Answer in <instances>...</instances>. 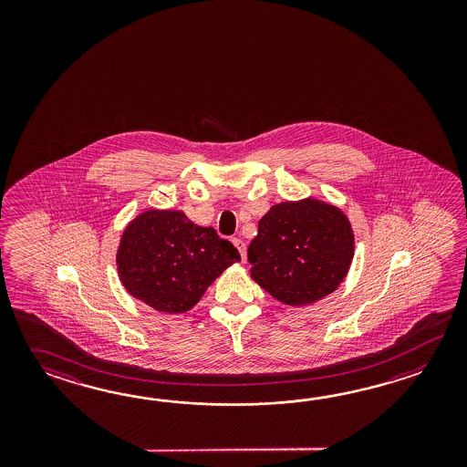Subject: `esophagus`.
Segmentation results:
<instances>
[{
    "mask_svg": "<svg viewBox=\"0 0 467 467\" xmlns=\"http://www.w3.org/2000/svg\"><path fill=\"white\" fill-rule=\"evenodd\" d=\"M232 242H234V245L237 247L238 254H240L242 260L245 262V255H247V245H245V242H244L242 238H234Z\"/></svg>",
    "mask_w": 467,
    "mask_h": 467,
    "instance_id": "obj_1",
    "label": "esophagus"
}]
</instances>
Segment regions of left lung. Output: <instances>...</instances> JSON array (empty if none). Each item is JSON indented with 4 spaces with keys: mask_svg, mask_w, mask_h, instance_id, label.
<instances>
[{
    "mask_svg": "<svg viewBox=\"0 0 467 467\" xmlns=\"http://www.w3.org/2000/svg\"><path fill=\"white\" fill-rule=\"evenodd\" d=\"M250 275L272 297L304 306L338 287L354 257V235L340 210L318 200L285 202L258 222L248 247Z\"/></svg>",
    "mask_w": 467,
    "mask_h": 467,
    "instance_id": "8db88e82",
    "label": "left lung"
}]
</instances>
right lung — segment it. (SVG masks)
<instances>
[{"label":"right lung","instance_id":"obj_1","mask_svg":"<svg viewBox=\"0 0 467 467\" xmlns=\"http://www.w3.org/2000/svg\"><path fill=\"white\" fill-rule=\"evenodd\" d=\"M240 260L237 248L182 212L149 210L123 232L117 254L121 284L167 314L187 312L220 274Z\"/></svg>","mask_w":467,"mask_h":467}]
</instances>
